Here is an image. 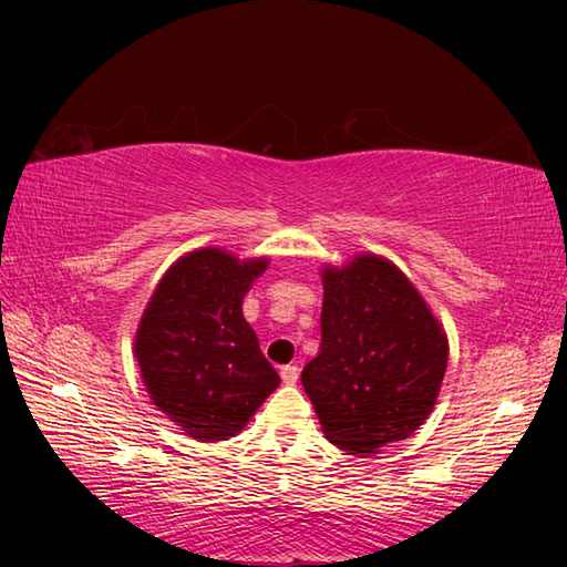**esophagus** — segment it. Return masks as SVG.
Here are the masks:
<instances>
[{
    "label": "esophagus",
    "mask_w": 567,
    "mask_h": 567,
    "mask_svg": "<svg viewBox=\"0 0 567 567\" xmlns=\"http://www.w3.org/2000/svg\"><path fill=\"white\" fill-rule=\"evenodd\" d=\"M280 378H282L285 384H295L299 380V368L297 365H285L280 370Z\"/></svg>",
    "instance_id": "1"
}]
</instances>
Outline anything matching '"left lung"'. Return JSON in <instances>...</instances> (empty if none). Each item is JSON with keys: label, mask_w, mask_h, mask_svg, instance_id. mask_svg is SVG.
Listing matches in <instances>:
<instances>
[{"label": "left lung", "mask_w": 567, "mask_h": 567, "mask_svg": "<svg viewBox=\"0 0 567 567\" xmlns=\"http://www.w3.org/2000/svg\"><path fill=\"white\" fill-rule=\"evenodd\" d=\"M319 355L302 370L323 436L358 457L404 441L439 400L449 336L412 280L358 252L323 265Z\"/></svg>", "instance_id": "1"}]
</instances>
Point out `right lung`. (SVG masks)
Wrapping results in <instances>:
<instances>
[{"mask_svg":"<svg viewBox=\"0 0 567 567\" xmlns=\"http://www.w3.org/2000/svg\"><path fill=\"white\" fill-rule=\"evenodd\" d=\"M268 262L214 246L189 250L143 309L134 341L143 384L189 439L236 436L280 384L244 319V297Z\"/></svg>","mask_w":567,"mask_h":567,"instance_id":"obj_1","label":"right lung"}]
</instances>
